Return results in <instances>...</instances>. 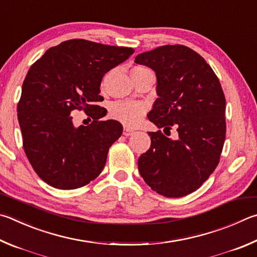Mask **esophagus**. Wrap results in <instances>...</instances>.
<instances>
[{
    "instance_id": "1",
    "label": "esophagus",
    "mask_w": 257,
    "mask_h": 257,
    "mask_svg": "<svg viewBox=\"0 0 257 257\" xmlns=\"http://www.w3.org/2000/svg\"><path fill=\"white\" fill-rule=\"evenodd\" d=\"M122 134H123V136H132V135L134 134V130L129 129V128H124Z\"/></svg>"
}]
</instances>
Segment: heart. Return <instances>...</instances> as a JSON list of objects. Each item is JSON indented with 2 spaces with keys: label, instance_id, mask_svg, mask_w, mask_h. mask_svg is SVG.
Wrapping results in <instances>:
<instances>
[{
  "label": "heart",
  "instance_id": "heart-1",
  "mask_svg": "<svg viewBox=\"0 0 257 257\" xmlns=\"http://www.w3.org/2000/svg\"><path fill=\"white\" fill-rule=\"evenodd\" d=\"M148 69L143 66H136L132 69V74L143 72ZM105 84V80L102 85ZM110 116L113 120L119 121L125 127H136L141 122L143 116L146 113V106L139 102L132 101H115L110 105Z\"/></svg>",
  "mask_w": 257,
  "mask_h": 257
}]
</instances>
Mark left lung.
<instances>
[{
  "label": "left lung",
  "mask_w": 257,
  "mask_h": 257,
  "mask_svg": "<svg viewBox=\"0 0 257 257\" xmlns=\"http://www.w3.org/2000/svg\"><path fill=\"white\" fill-rule=\"evenodd\" d=\"M135 62L153 68L157 76L158 99L149 121L179 133L177 141L161 130L148 133L152 144L138 158L139 173L158 194L185 197L209 179L220 161L226 138L220 82L203 57L183 45L161 46L139 54Z\"/></svg>",
  "instance_id": "obj_1"
}]
</instances>
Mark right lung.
<instances>
[{
  "instance_id": "1",
  "label": "right lung",
  "mask_w": 257,
  "mask_h": 257,
  "mask_svg": "<svg viewBox=\"0 0 257 257\" xmlns=\"http://www.w3.org/2000/svg\"><path fill=\"white\" fill-rule=\"evenodd\" d=\"M134 53L128 47L71 39L49 48L31 65L22 84L18 119L32 169L53 188H82L103 170L122 124L99 120L106 114L95 104L103 101L101 81ZM75 110H84L92 122L74 127Z\"/></svg>"
}]
</instances>
